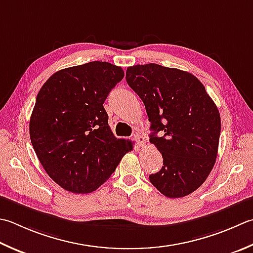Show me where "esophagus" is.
Instances as JSON below:
<instances>
[{"mask_svg": "<svg viewBox=\"0 0 253 253\" xmlns=\"http://www.w3.org/2000/svg\"><path fill=\"white\" fill-rule=\"evenodd\" d=\"M133 140H136L138 146L145 145V138H143V136H141L140 133H135V135H133Z\"/></svg>", "mask_w": 253, "mask_h": 253, "instance_id": "34e87169", "label": "esophagus"}]
</instances>
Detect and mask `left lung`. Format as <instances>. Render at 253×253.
<instances>
[{
    "label": "left lung",
    "mask_w": 253,
    "mask_h": 253,
    "mask_svg": "<svg viewBox=\"0 0 253 253\" xmlns=\"http://www.w3.org/2000/svg\"><path fill=\"white\" fill-rule=\"evenodd\" d=\"M126 81L145 104L153 131L150 142L163 158L162 169L149 175L150 182L170 199L191 194L216 162L218 108L199 79L179 69L137 64L127 68Z\"/></svg>",
    "instance_id": "8db88e82"
}]
</instances>
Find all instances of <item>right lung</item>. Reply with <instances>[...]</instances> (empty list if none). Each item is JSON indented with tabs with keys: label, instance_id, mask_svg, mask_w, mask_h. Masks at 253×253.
<instances>
[{
	"label": "right lung",
	"instance_id": "1",
	"mask_svg": "<svg viewBox=\"0 0 253 253\" xmlns=\"http://www.w3.org/2000/svg\"><path fill=\"white\" fill-rule=\"evenodd\" d=\"M124 74L110 62H87L53 73L38 92L29 136L44 171L62 189L95 191L132 149L131 141L113 135L103 107Z\"/></svg>",
	"mask_w": 253,
	"mask_h": 253
}]
</instances>
